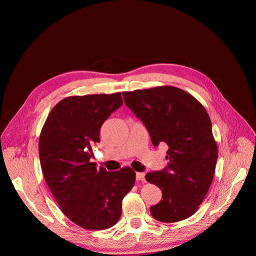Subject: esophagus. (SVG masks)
I'll list each match as a JSON object with an SVG mask.
<instances>
[{"instance_id":"34e87169","label":"esophagus","mask_w":256,"mask_h":256,"mask_svg":"<svg viewBox=\"0 0 256 256\" xmlns=\"http://www.w3.org/2000/svg\"><path fill=\"white\" fill-rule=\"evenodd\" d=\"M136 180L145 182V174L144 173H136Z\"/></svg>"}]
</instances>
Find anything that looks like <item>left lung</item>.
Listing matches in <instances>:
<instances>
[{"label": "left lung", "instance_id": "1", "mask_svg": "<svg viewBox=\"0 0 256 256\" xmlns=\"http://www.w3.org/2000/svg\"><path fill=\"white\" fill-rule=\"evenodd\" d=\"M122 96L148 130L154 146H168L166 168L145 176L164 198L150 207L152 216L166 223L189 218L207 194L218 158L207 111L189 92L170 85L124 92Z\"/></svg>", "mask_w": 256, "mask_h": 256}]
</instances>
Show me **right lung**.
Wrapping results in <instances>:
<instances>
[{
  "label": "right lung",
  "mask_w": 256,
  "mask_h": 256,
  "mask_svg": "<svg viewBox=\"0 0 256 256\" xmlns=\"http://www.w3.org/2000/svg\"><path fill=\"white\" fill-rule=\"evenodd\" d=\"M122 104L120 92L67 97L53 106L42 129L38 148L44 180L60 210L85 230L115 226L122 198L136 182L129 166L108 172L90 160L104 122Z\"/></svg>",
  "instance_id": "1"
}]
</instances>
